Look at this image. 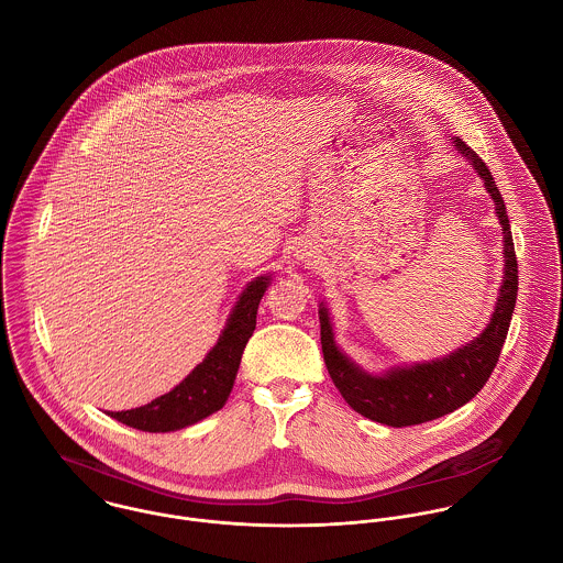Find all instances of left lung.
I'll return each mask as SVG.
<instances>
[{
	"instance_id": "8db88e82",
	"label": "left lung",
	"mask_w": 563,
	"mask_h": 563,
	"mask_svg": "<svg viewBox=\"0 0 563 563\" xmlns=\"http://www.w3.org/2000/svg\"><path fill=\"white\" fill-rule=\"evenodd\" d=\"M451 141L457 154L471 162L482 177L503 232V282L494 312L482 333L444 357L368 373L338 346L329 308L324 301L319 303L322 357L335 388L357 413L388 427H409L435 420L475 399L498 362L516 308L518 262L505 201L485 162L460 136H453Z\"/></svg>"
}]
</instances>
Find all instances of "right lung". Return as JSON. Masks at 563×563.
<instances>
[{"mask_svg":"<svg viewBox=\"0 0 563 563\" xmlns=\"http://www.w3.org/2000/svg\"><path fill=\"white\" fill-rule=\"evenodd\" d=\"M271 279L273 277L266 273L246 284L234 310L230 312V319L225 322L217 344L181 384H177L170 393L143 407L128 411H110V416L141 431L166 433L186 429L219 411L228 402V397L234 388L242 351L255 329L257 306L266 288L271 286Z\"/></svg>","mask_w":563,"mask_h":563,"instance_id":"add662e5","label":"right lung"}]
</instances>
